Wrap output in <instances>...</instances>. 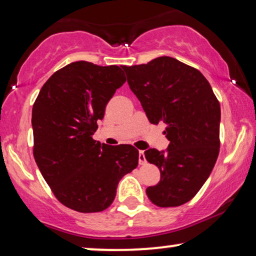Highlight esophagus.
Masks as SVG:
<instances>
[{
    "label": "esophagus",
    "mask_w": 256,
    "mask_h": 256,
    "mask_svg": "<svg viewBox=\"0 0 256 256\" xmlns=\"http://www.w3.org/2000/svg\"><path fill=\"white\" fill-rule=\"evenodd\" d=\"M138 163L141 164V166H143V164L146 163L144 152H143V150H140V152H138Z\"/></svg>",
    "instance_id": "34e87169"
}]
</instances>
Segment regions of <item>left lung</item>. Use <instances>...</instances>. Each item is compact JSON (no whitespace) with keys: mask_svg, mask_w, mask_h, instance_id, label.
<instances>
[{"mask_svg":"<svg viewBox=\"0 0 256 256\" xmlns=\"http://www.w3.org/2000/svg\"><path fill=\"white\" fill-rule=\"evenodd\" d=\"M124 70L149 122H164L170 141L166 152H144L160 171V182L146 188V196L160 208L183 205L198 194L218 158L219 101L197 68L174 58L160 57Z\"/></svg>","mask_w":256,"mask_h":256,"instance_id":"8db88e82","label":"left lung"}]
</instances>
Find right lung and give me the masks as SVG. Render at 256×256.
I'll list each match as a JSON object with an SVG mask.
<instances>
[{
    "mask_svg": "<svg viewBox=\"0 0 256 256\" xmlns=\"http://www.w3.org/2000/svg\"><path fill=\"white\" fill-rule=\"evenodd\" d=\"M124 82V66L74 62L48 79L34 104V160L54 197L76 212L110 208L118 182L138 164L135 146H101L93 138Z\"/></svg>",
    "mask_w": 256,
    "mask_h": 256,
    "instance_id": "1",
    "label": "right lung"
}]
</instances>
